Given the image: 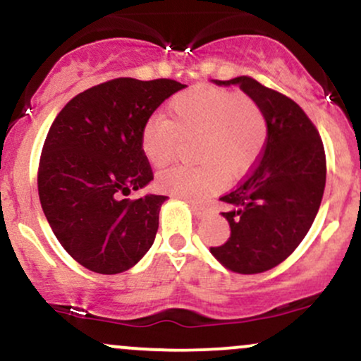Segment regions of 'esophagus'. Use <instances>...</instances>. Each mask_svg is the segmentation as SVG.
I'll return each mask as SVG.
<instances>
[{"instance_id":"34e87169","label":"esophagus","mask_w":361,"mask_h":361,"mask_svg":"<svg viewBox=\"0 0 361 361\" xmlns=\"http://www.w3.org/2000/svg\"><path fill=\"white\" fill-rule=\"evenodd\" d=\"M192 208H193V214L198 216V219H203V216L208 215V208L203 207V205H198V203H192Z\"/></svg>"}]
</instances>
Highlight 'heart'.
<instances>
[{"instance_id":"b5f03b06","label":"heart","mask_w":361,"mask_h":361,"mask_svg":"<svg viewBox=\"0 0 361 361\" xmlns=\"http://www.w3.org/2000/svg\"><path fill=\"white\" fill-rule=\"evenodd\" d=\"M269 126L262 107L250 95L216 87H193L168 104V117L154 116L141 131V149L154 168L173 161L181 141L197 137L195 166L159 173L164 193L197 202L215 193L224 176L240 178L254 166L267 142Z\"/></svg>"}]
</instances>
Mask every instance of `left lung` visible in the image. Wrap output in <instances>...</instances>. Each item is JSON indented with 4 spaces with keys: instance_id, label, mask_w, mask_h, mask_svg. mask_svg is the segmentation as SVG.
Returning a JSON list of instances; mask_svg holds the SVG:
<instances>
[{
    "instance_id": "left-lung-1",
    "label": "left lung",
    "mask_w": 361,
    "mask_h": 361,
    "mask_svg": "<svg viewBox=\"0 0 361 361\" xmlns=\"http://www.w3.org/2000/svg\"><path fill=\"white\" fill-rule=\"evenodd\" d=\"M214 82L238 85L267 117V142L259 159L220 197L230 207L222 212L230 237L210 247L230 271L257 274L288 259L311 228L326 183V154L316 126L288 95L249 75Z\"/></svg>"
}]
</instances>
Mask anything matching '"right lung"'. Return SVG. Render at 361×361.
Instances as JSON below:
<instances>
[{
	"mask_svg": "<svg viewBox=\"0 0 361 361\" xmlns=\"http://www.w3.org/2000/svg\"><path fill=\"white\" fill-rule=\"evenodd\" d=\"M183 87L119 77L77 94L50 126L38 197L55 237L89 271L119 274L153 245L168 197H126L154 178L141 149L142 128Z\"/></svg>",
	"mask_w": 361,
	"mask_h": 361,
	"instance_id": "1",
	"label": "right lung"
}]
</instances>
